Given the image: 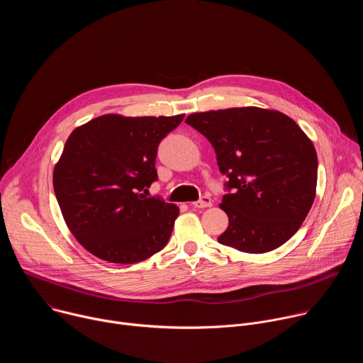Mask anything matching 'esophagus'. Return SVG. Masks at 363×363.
Returning a JSON list of instances; mask_svg holds the SVG:
<instances>
[{
  "mask_svg": "<svg viewBox=\"0 0 363 363\" xmlns=\"http://www.w3.org/2000/svg\"><path fill=\"white\" fill-rule=\"evenodd\" d=\"M211 205H213V201L210 196H206V195H203L198 201L192 202V206H195V208H208V206H211Z\"/></svg>",
  "mask_w": 363,
  "mask_h": 363,
  "instance_id": "34e87169",
  "label": "esophagus"
}]
</instances>
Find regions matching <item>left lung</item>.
Returning <instances> with one entry per match:
<instances>
[{"label":"left lung","instance_id":"1","mask_svg":"<svg viewBox=\"0 0 363 363\" xmlns=\"http://www.w3.org/2000/svg\"><path fill=\"white\" fill-rule=\"evenodd\" d=\"M185 123L211 142L228 178L220 205L228 227L218 242L262 254L289 241L312 208L318 184L316 149L300 126L252 106L192 113Z\"/></svg>","mask_w":363,"mask_h":363}]
</instances>
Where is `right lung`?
<instances>
[{"mask_svg":"<svg viewBox=\"0 0 363 363\" xmlns=\"http://www.w3.org/2000/svg\"><path fill=\"white\" fill-rule=\"evenodd\" d=\"M182 119L105 115L70 133L53 186L69 230L89 252L133 264L167 245L179 208L146 192L158 181V146Z\"/></svg>","mask_w":363,"mask_h":363,"instance_id":"1","label":"right lung"}]
</instances>
